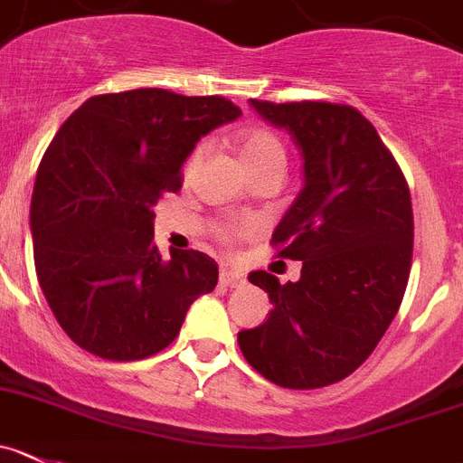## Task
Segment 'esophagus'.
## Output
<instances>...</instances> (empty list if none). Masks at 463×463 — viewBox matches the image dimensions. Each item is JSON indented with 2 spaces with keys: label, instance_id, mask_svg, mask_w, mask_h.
<instances>
[{
  "label": "esophagus",
  "instance_id": "34e87169",
  "mask_svg": "<svg viewBox=\"0 0 463 463\" xmlns=\"http://www.w3.org/2000/svg\"><path fill=\"white\" fill-rule=\"evenodd\" d=\"M219 283L226 285V288H237V285L244 283V276L240 271L231 269V267H222V274H219Z\"/></svg>",
  "mask_w": 463,
  "mask_h": 463
}]
</instances>
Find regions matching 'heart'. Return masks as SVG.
<instances>
[{"mask_svg": "<svg viewBox=\"0 0 463 463\" xmlns=\"http://www.w3.org/2000/svg\"><path fill=\"white\" fill-rule=\"evenodd\" d=\"M235 144L246 168L265 166V164H280V166H285V162H288V153H285V146L279 134L271 132L269 128H262V125H246V128H241L235 134ZM201 153L203 148L198 146L192 153V157H189V164L196 162ZM249 232H251L249 223H226V226L219 228L222 240H235V237H244Z\"/></svg>", "mask_w": 463, "mask_h": 463, "instance_id": "b5f03b06", "label": "heart"}]
</instances>
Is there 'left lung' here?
I'll return each instance as SVG.
<instances>
[{
    "label": "left lung",
    "instance_id": "left-lung-1",
    "mask_svg": "<svg viewBox=\"0 0 463 463\" xmlns=\"http://www.w3.org/2000/svg\"><path fill=\"white\" fill-rule=\"evenodd\" d=\"M251 107L288 129L304 155V189L271 237L276 256L301 260V279L280 285L251 271L274 308L237 343L276 386H331L374 352L400 310L413 256L411 194L374 125L354 107Z\"/></svg>",
    "mask_w": 463,
    "mask_h": 463
}]
</instances>
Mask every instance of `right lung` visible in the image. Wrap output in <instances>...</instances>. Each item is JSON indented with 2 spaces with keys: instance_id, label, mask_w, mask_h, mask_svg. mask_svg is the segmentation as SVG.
<instances>
[{
  "instance_id": "1",
  "label": "right lung",
  "mask_w": 463,
  "mask_h": 463,
  "mask_svg": "<svg viewBox=\"0 0 463 463\" xmlns=\"http://www.w3.org/2000/svg\"><path fill=\"white\" fill-rule=\"evenodd\" d=\"M240 114L222 95L134 89L93 95L56 132L33 184V262L77 347L107 361L153 356L214 290L210 256L173 249L162 258L153 205L180 192L203 134Z\"/></svg>"
}]
</instances>
